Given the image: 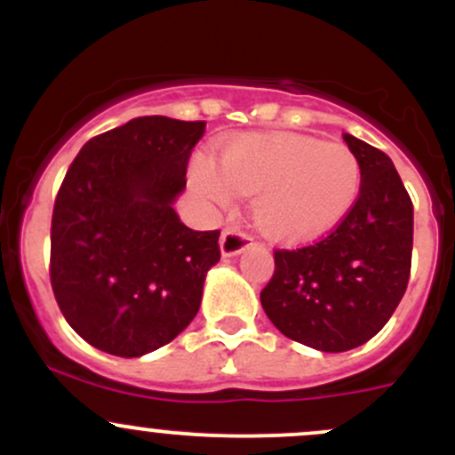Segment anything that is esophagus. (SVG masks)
<instances>
[{
    "label": "esophagus",
    "mask_w": 455,
    "mask_h": 455,
    "mask_svg": "<svg viewBox=\"0 0 455 455\" xmlns=\"http://www.w3.org/2000/svg\"><path fill=\"white\" fill-rule=\"evenodd\" d=\"M251 244H253V240H251L246 233L235 231V228H227V231H222V235H220V251H222V257H237L240 253H244Z\"/></svg>",
    "instance_id": "esophagus-1"
}]
</instances>
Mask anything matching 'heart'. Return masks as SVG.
<instances>
[{
	"instance_id": "heart-1",
	"label": "heart",
	"mask_w": 455,
	"mask_h": 455,
	"mask_svg": "<svg viewBox=\"0 0 455 455\" xmlns=\"http://www.w3.org/2000/svg\"><path fill=\"white\" fill-rule=\"evenodd\" d=\"M191 194L204 209H228L251 198V218L266 237L286 244L332 231L361 189V163L343 142L297 134H244L220 149L218 164H189Z\"/></svg>"
}]
</instances>
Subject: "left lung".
<instances>
[{"label":"left lung","instance_id":"1","mask_svg":"<svg viewBox=\"0 0 455 455\" xmlns=\"http://www.w3.org/2000/svg\"><path fill=\"white\" fill-rule=\"evenodd\" d=\"M361 163L359 198L313 246L275 251L261 308L292 341L321 352L363 346L389 321L410 282L414 206L396 167L368 142L343 134Z\"/></svg>","mask_w":455,"mask_h":455}]
</instances>
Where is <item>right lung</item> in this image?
<instances>
[{
    "mask_svg": "<svg viewBox=\"0 0 455 455\" xmlns=\"http://www.w3.org/2000/svg\"><path fill=\"white\" fill-rule=\"evenodd\" d=\"M204 123L142 116L81 147L59 189L50 282L68 323L114 356L167 346L198 315L220 231H194L185 191Z\"/></svg>",
    "mask_w": 455,
    "mask_h": 455,
    "instance_id": "add662e5",
    "label": "right lung"
}]
</instances>
